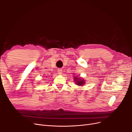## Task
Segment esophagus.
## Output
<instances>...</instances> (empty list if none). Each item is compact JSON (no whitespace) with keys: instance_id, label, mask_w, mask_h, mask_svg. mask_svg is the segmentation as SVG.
<instances>
[{"instance_id":"34e87169","label":"esophagus","mask_w":132,"mask_h":132,"mask_svg":"<svg viewBox=\"0 0 132 132\" xmlns=\"http://www.w3.org/2000/svg\"><path fill=\"white\" fill-rule=\"evenodd\" d=\"M57 71H58V74H60V75L62 74V70L61 69H58L57 70Z\"/></svg>"}]
</instances>
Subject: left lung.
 <instances>
[{"instance_id":"left-lung-1","label":"left lung","mask_w":132,"mask_h":132,"mask_svg":"<svg viewBox=\"0 0 132 132\" xmlns=\"http://www.w3.org/2000/svg\"><path fill=\"white\" fill-rule=\"evenodd\" d=\"M74 81L76 82V85H79V86H82L84 84H85V81L83 79H80L78 78H75Z\"/></svg>"}]
</instances>
